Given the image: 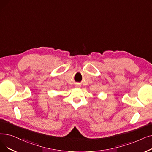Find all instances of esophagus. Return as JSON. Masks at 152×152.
Wrapping results in <instances>:
<instances>
[{
    "label": "esophagus",
    "mask_w": 152,
    "mask_h": 152,
    "mask_svg": "<svg viewBox=\"0 0 152 152\" xmlns=\"http://www.w3.org/2000/svg\"><path fill=\"white\" fill-rule=\"evenodd\" d=\"M76 87L79 88V87H80V85H76Z\"/></svg>",
    "instance_id": "34e87169"
}]
</instances>
